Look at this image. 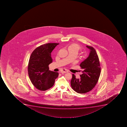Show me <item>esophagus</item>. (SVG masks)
I'll list each match as a JSON object with an SVG mask.
<instances>
[{"label":"esophagus","instance_id":"34e87169","mask_svg":"<svg viewBox=\"0 0 127 127\" xmlns=\"http://www.w3.org/2000/svg\"><path fill=\"white\" fill-rule=\"evenodd\" d=\"M68 72V70H67L66 69H63L61 71V72L62 73H67Z\"/></svg>","mask_w":127,"mask_h":127}]
</instances>
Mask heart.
<instances>
[{"instance_id":"1","label":"heart","mask_w":127,"mask_h":127,"mask_svg":"<svg viewBox=\"0 0 127 127\" xmlns=\"http://www.w3.org/2000/svg\"><path fill=\"white\" fill-rule=\"evenodd\" d=\"M69 48H72V49H73L77 51V52L81 49L80 47L79 46V45L76 44H72L69 46Z\"/></svg>"}]
</instances>
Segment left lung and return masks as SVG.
<instances>
[{
  "label": "left lung",
  "mask_w": 127,
  "mask_h": 127,
  "mask_svg": "<svg viewBox=\"0 0 127 127\" xmlns=\"http://www.w3.org/2000/svg\"><path fill=\"white\" fill-rule=\"evenodd\" d=\"M90 50L88 57L81 63L80 66L83 69L80 79L72 75L70 84L72 89L78 93L85 94L94 88L98 82L101 73L98 56L92 47L86 46Z\"/></svg>",
  "instance_id": "1"
}]
</instances>
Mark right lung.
I'll list each match as a JSON object with an SVG mask.
<instances>
[{"instance_id": "1", "label": "right lung", "mask_w": 127, "mask_h": 127, "mask_svg": "<svg viewBox=\"0 0 127 127\" xmlns=\"http://www.w3.org/2000/svg\"><path fill=\"white\" fill-rule=\"evenodd\" d=\"M59 43H48L38 47L33 51L28 65V73L32 83L37 89L45 91L53 85L58 77V72L49 70L52 63L51 53Z\"/></svg>"}]
</instances>
